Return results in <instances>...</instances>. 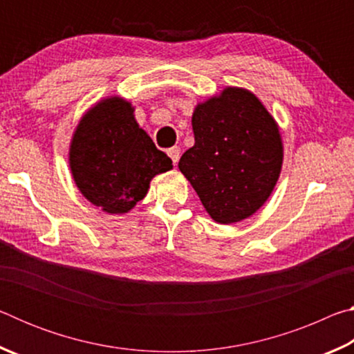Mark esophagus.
Masks as SVG:
<instances>
[{"instance_id":"esophagus-1","label":"esophagus","mask_w":354,"mask_h":354,"mask_svg":"<svg viewBox=\"0 0 354 354\" xmlns=\"http://www.w3.org/2000/svg\"><path fill=\"white\" fill-rule=\"evenodd\" d=\"M167 153H169V156H170V159L173 160V164H178V160H179V156H181V149H179L178 147H173V148H170L169 149V151H167Z\"/></svg>"}]
</instances>
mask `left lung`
<instances>
[{
	"label": "left lung",
	"instance_id": "left-lung-1",
	"mask_svg": "<svg viewBox=\"0 0 354 354\" xmlns=\"http://www.w3.org/2000/svg\"><path fill=\"white\" fill-rule=\"evenodd\" d=\"M195 145L179 159L207 214L221 225L253 215L268 200L283 165L274 118L247 88L226 87L195 107Z\"/></svg>",
	"mask_w": 354,
	"mask_h": 354
}]
</instances>
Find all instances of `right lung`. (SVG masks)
<instances>
[{
    "mask_svg": "<svg viewBox=\"0 0 354 354\" xmlns=\"http://www.w3.org/2000/svg\"><path fill=\"white\" fill-rule=\"evenodd\" d=\"M70 170L86 198L107 214H127L145 198L149 181L173 169L134 118L127 100L109 97L91 107L70 143Z\"/></svg>",
    "mask_w": 354,
    "mask_h": 354,
    "instance_id": "obj_1",
    "label": "right lung"
}]
</instances>
